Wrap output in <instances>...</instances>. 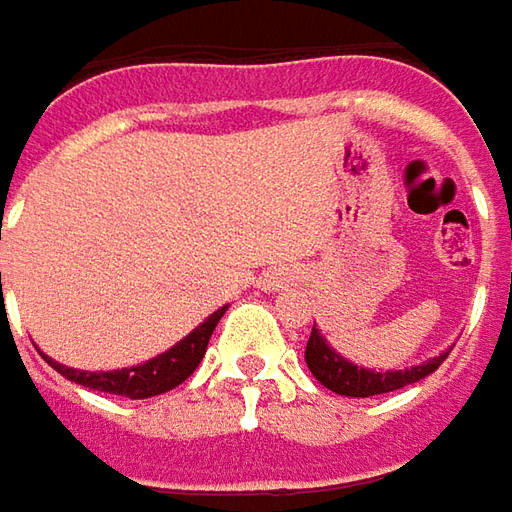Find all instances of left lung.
Listing matches in <instances>:
<instances>
[{"instance_id": "obj_1", "label": "left lung", "mask_w": 512, "mask_h": 512, "mask_svg": "<svg viewBox=\"0 0 512 512\" xmlns=\"http://www.w3.org/2000/svg\"><path fill=\"white\" fill-rule=\"evenodd\" d=\"M447 359V350L427 359V362L416 364V367H404V370H367L359 364L347 362L339 356L327 339L319 333V327L313 325L310 339L305 347V362L310 373L325 384L327 390L339 393V396H353V399H367V396H379V393H393L402 390L407 384L422 382L424 376H430L439 364Z\"/></svg>"}]
</instances>
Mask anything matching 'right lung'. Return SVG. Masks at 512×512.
<instances>
[{"instance_id":"1","label":"right lung","mask_w":512,"mask_h":512,"mask_svg":"<svg viewBox=\"0 0 512 512\" xmlns=\"http://www.w3.org/2000/svg\"><path fill=\"white\" fill-rule=\"evenodd\" d=\"M225 310L227 307H219L193 333H187L182 342H176L170 350L159 353L156 359H148V362L136 364V367L108 370V373L105 370L88 373V370H73V367L53 362L45 353L42 356L48 359L53 370H59L65 379L82 384V387L99 390V393H113V396H128V399H150V396H159V393H168L173 387H179L199 367V362L205 359L207 342H210L213 330L219 325V319L225 316Z\"/></svg>"}]
</instances>
